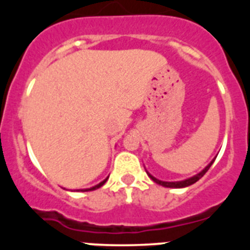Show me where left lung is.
<instances>
[{"label":"left lung","mask_w":250,"mask_h":250,"mask_svg":"<svg viewBox=\"0 0 250 250\" xmlns=\"http://www.w3.org/2000/svg\"><path fill=\"white\" fill-rule=\"evenodd\" d=\"M214 160H215V159H214ZM214 160L211 161L210 164L208 165V167H205V169L203 170V171H200L199 174H196V175L191 176V178L187 179V180H183V182H173V183L161 182V180H158V179H156V178H154V176H152V175H150L149 173H147V175H149L150 178H151L152 180H154V182L156 183V184H160V185H163V187H167V188H185V187H189V185H191V184H194V183L198 182V180H199V179L202 178V176L204 175L205 173H207L208 170H209V167H211V164H213V163H214Z\"/></svg>","instance_id":"obj_1"}]
</instances>
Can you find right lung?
<instances>
[{
	"label": "right lung",
	"mask_w": 250,
	"mask_h": 250,
	"mask_svg": "<svg viewBox=\"0 0 250 250\" xmlns=\"http://www.w3.org/2000/svg\"><path fill=\"white\" fill-rule=\"evenodd\" d=\"M106 180H107V178L105 179V180H104V182H101L100 184H98V185H95V187H92V188H90V189H86V191L87 190H95V189H98V188H100V187H103L104 184H105L106 183Z\"/></svg>",
	"instance_id": "1"
}]
</instances>
